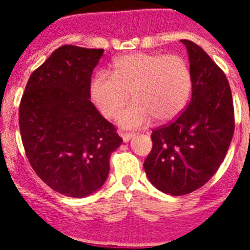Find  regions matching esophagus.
Listing matches in <instances>:
<instances>
[{
    "mask_svg": "<svg viewBox=\"0 0 250 250\" xmlns=\"http://www.w3.org/2000/svg\"><path fill=\"white\" fill-rule=\"evenodd\" d=\"M134 136H135V134H132V132H121V138L125 143L130 141V139H132Z\"/></svg>",
    "mask_w": 250,
    "mask_h": 250,
    "instance_id": "obj_1",
    "label": "esophagus"
}]
</instances>
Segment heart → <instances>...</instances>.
<instances>
[{
    "mask_svg": "<svg viewBox=\"0 0 250 250\" xmlns=\"http://www.w3.org/2000/svg\"><path fill=\"white\" fill-rule=\"evenodd\" d=\"M191 86L190 68L182 56L135 52L115 60L112 75H95L91 98L105 118H112L131 92L134 103L119 112L118 123L135 129L151 118L161 123L176 118L189 101Z\"/></svg>",
    "mask_w": 250,
    "mask_h": 250,
    "instance_id": "obj_1",
    "label": "heart"
}]
</instances>
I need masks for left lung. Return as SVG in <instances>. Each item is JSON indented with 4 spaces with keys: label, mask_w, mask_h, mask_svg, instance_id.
Segmentation results:
<instances>
[{
    "label": "left lung",
    "mask_w": 250,
    "mask_h": 250,
    "mask_svg": "<svg viewBox=\"0 0 250 250\" xmlns=\"http://www.w3.org/2000/svg\"><path fill=\"white\" fill-rule=\"evenodd\" d=\"M187 46L191 101L171 123L152 130V149L144 169L156 189L185 195L199 189L224 160L234 134L231 90L222 68L200 46Z\"/></svg>",
    "instance_id": "left-lung-1"
}]
</instances>
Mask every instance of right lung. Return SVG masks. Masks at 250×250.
Here are the masks:
<instances>
[{
	"label": "right lung",
	"mask_w": 250,
	"mask_h": 250,
	"mask_svg": "<svg viewBox=\"0 0 250 250\" xmlns=\"http://www.w3.org/2000/svg\"><path fill=\"white\" fill-rule=\"evenodd\" d=\"M103 54V48H56L31 74L20 103V132L31 167L66 196L100 189L111 152L123 143L90 101L91 75Z\"/></svg>",
	"instance_id": "obj_1"
}]
</instances>
